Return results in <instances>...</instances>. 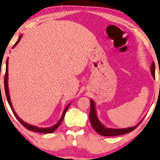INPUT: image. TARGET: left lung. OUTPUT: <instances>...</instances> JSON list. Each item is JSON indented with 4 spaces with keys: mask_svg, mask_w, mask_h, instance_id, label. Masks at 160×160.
Segmentation results:
<instances>
[{
    "mask_svg": "<svg viewBox=\"0 0 160 160\" xmlns=\"http://www.w3.org/2000/svg\"><path fill=\"white\" fill-rule=\"evenodd\" d=\"M151 73L153 78H155V64L154 62H152L151 65V68H150ZM143 119L138 122V123L135 126L129 127V128H108L102 123L100 120H99L97 117V110L95 107V103L93 99H90V112H89V120L91 122V125L94 130H95L99 135L105 136H120L122 134H126L130 133L132 131H133L136 128H137L141 122H142Z\"/></svg>",
    "mask_w": 160,
    "mask_h": 160,
    "instance_id": "obj_1",
    "label": "left lung"
}]
</instances>
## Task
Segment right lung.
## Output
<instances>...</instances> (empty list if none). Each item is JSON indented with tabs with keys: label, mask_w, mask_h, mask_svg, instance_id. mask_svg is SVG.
Here are the masks:
<instances>
[{
	"label": "right lung",
	"mask_w": 160,
	"mask_h": 160,
	"mask_svg": "<svg viewBox=\"0 0 160 160\" xmlns=\"http://www.w3.org/2000/svg\"><path fill=\"white\" fill-rule=\"evenodd\" d=\"M22 35L23 34H21L19 36V38H18V40L17 42L14 44V45L13 46V48L14 47H16V45H17V44L19 42V41L21 40V38H22ZM8 58H7L6 60V74H5V77H4V87H5V92H6V98H7V101H8V102L9 104V105H10L11 110H12V112L14 115L17 118V120L19 121L21 123H22L23 126H24L25 128L27 129H28L29 131H34V132H38V133H53L56 129L58 128L60 125H61V122L63 121V120L65 117V115H66V111L68 110V109L69 108V106H70V104L69 103L68 104V105L66 106V108H65V110L63 111V114H62L61 118L58 120V122H57L56 124H55L54 126H52L51 127H48V128H40V127H38V126H34L33 125H31V124H29L27 123V122H24V120H22V119L20 118L18 116L17 113L14 111V109H13V106H12V104H11V99H10V94H9V90H8Z\"/></svg>",
	"instance_id": "obj_1"
}]
</instances>
